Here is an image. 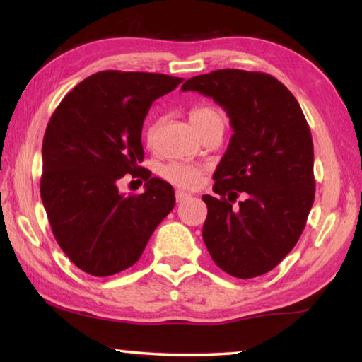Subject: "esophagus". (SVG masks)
I'll use <instances>...</instances> for the list:
<instances>
[{
    "mask_svg": "<svg viewBox=\"0 0 362 362\" xmlns=\"http://www.w3.org/2000/svg\"><path fill=\"white\" fill-rule=\"evenodd\" d=\"M192 198V194L187 193V192H182V189H177L175 192V201L177 203H183V201H187Z\"/></svg>",
    "mask_w": 362,
    "mask_h": 362,
    "instance_id": "esophagus-1",
    "label": "esophagus"
}]
</instances>
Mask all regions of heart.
Here are the masks:
<instances>
[{"mask_svg": "<svg viewBox=\"0 0 362 362\" xmlns=\"http://www.w3.org/2000/svg\"><path fill=\"white\" fill-rule=\"evenodd\" d=\"M189 121H192V124L194 126L196 131L203 134L214 126H223L225 115L222 113V110H218L217 107L204 103V105H196L189 110ZM159 124H161V121L153 119L148 122V126H146L145 142L148 145L155 144V140L158 137ZM203 170H204L203 166L174 161V163L164 164V166L159 169V175L175 187L193 188L199 183Z\"/></svg>", "mask_w": 362, "mask_h": 362, "instance_id": "b5f03b06", "label": "heart"}]
</instances>
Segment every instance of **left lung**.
<instances>
[{"label": "left lung", "mask_w": 362, "mask_h": 362, "mask_svg": "<svg viewBox=\"0 0 362 362\" xmlns=\"http://www.w3.org/2000/svg\"><path fill=\"white\" fill-rule=\"evenodd\" d=\"M182 90L212 97L233 127L214 173L217 196H203L206 247L231 276L265 274L296 246L315 201L313 140L302 108L260 71L216 70L187 79Z\"/></svg>", "instance_id": "obj_1"}]
</instances>
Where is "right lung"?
<instances>
[{
  "mask_svg": "<svg viewBox=\"0 0 362 362\" xmlns=\"http://www.w3.org/2000/svg\"><path fill=\"white\" fill-rule=\"evenodd\" d=\"M182 81L161 73H94L64 97L47 122L41 199L60 249L88 274L112 276L132 267L174 209V188L139 164L151 103ZM126 173L147 182L142 195L119 193Z\"/></svg>",
  "mask_w": 362,
  "mask_h": 362,
  "instance_id": "1",
  "label": "right lung"
}]
</instances>
